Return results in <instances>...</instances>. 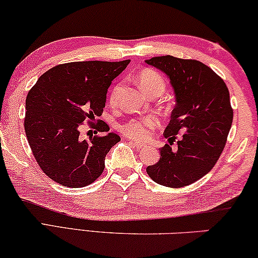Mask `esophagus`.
<instances>
[{"instance_id":"34e87169","label":"esophagus","mask_w":258,"mask_h":258,"mask_svg":"<svg viewBox=\"0 0 258 258\" xmlns=\"http://www.w3.org/2000/svg\"><path fill=\"white\" fill-rule=\"evenodd\" d=\"M130 144H132L134 147L137 148H145L146 145L142 144V142H139V141H133V140H130Z\"/></svg>"}]
</instances>
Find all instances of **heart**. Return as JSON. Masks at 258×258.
<instances>
[{"instance_id": "b5f03b06", "label": "heart", "mask_w": 258, "mask_h": 258, "mask_svg": "<svg viewBox=\"0 0 258 258\" xmlns=\"http://www.w3.org/2000/svg\"><path fill=\"white\" fill-rule=\"evenodd\" d=\"M138 82L147 95H152L154 92L162 94L166 90V81L163 76L151 68H146L138 74ZM117 92L118 86L111 88L109 92V102L111 105L116 103ZM159 126V118L155 116H144L130 119L120 126V131L130 139L145 141L151 139L154 131Z\"/></svg>"}]
</instances>
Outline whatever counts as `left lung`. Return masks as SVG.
<instances>
[{
  "label": "left lung",
  "instance_id": "8db88e82",
  "mask_svg": "<svg viewBox=\"0 0 258 258\" xmlns=\"http://www.w3.org/2000/svg\"><path fill=\"white\" fill-rule=\"evenodd\" d=\"M146 62L166 73L176 95L175 109L164 131L169 144L160 148L159 162L146 170L163 186L190 185L214 167L227 142L233 121L228 88L198 60L163 55ZM179 133L183 134L174 150L172 145Z\"/></svg>",
  "mask_w": 258,
  "mask_h": 258
}]
</instances>
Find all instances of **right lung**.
Here are the masks:
<instances>
[{"label":"right lung","mask_w":258,"mask_h":258,"mask_svg":"<svg viewBox=\"0 0 258 258\" xmlns=\"http://www.w3.org/2000/svg\"><path fill=\"white\" fill-rule=\"evenodd\" d=\"M130 60L75 61L44 73L26 96L24 128L32 154L54 182L68 187L94 183L105 167V156L120 137L97 120L105 106L111 82L127 67ZM84 121L96 136L82 141L79 126ZM90 132V131H89Z\"/></svg>","instance_id":"right-lung-1"}]
</instances>
